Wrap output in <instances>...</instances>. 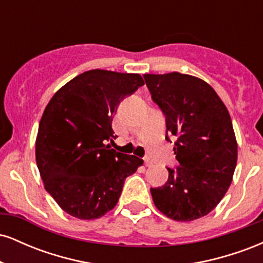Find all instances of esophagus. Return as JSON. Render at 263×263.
Returning a JSON list of instances; mask_svg holds the SVG:
<instances>
[{
	"instance_id": "34e87169",
	"label": "esophagus",
	"mask_w": 263,
	"mask_h": 263,
	"mask_svg": "<svg viewBox=\"0 0 263 263\" xmlns=\"http://www.w3.org/2000/svg\"><path fill=\"white\" fill-rule=\"evenodd\" d=\"M152 159L149 158V157H144V164L147 165V167H151L152 165Z\"/></svg>"
}]
</instances>
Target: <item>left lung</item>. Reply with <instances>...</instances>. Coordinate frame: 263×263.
<instances>
[{
  "mask_svg": "<svg viewBox=\"0 0 263 263\" xmlns=\"http://www.w3.org/2000/svg\"><path fill=\"white\" fill-rule=\"evenodd\" d=\"M151 98L165 117V140H176L179 165L151 188L157 209L177 221L208 215L228 192L237 161L230 115L209 84L192 75L144 74Z\"/></svg>",
  "mask_w": 263,
  "mask_h": 263,
  "instance_id": "obj_1",
  "label": "left lung"
}]
</instances>
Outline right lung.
Instances as JSON below:
<instances>
[{
	"instance_id": "obj_1",
	"label": "right lung",
	"mask_w": 263,
	"mask_h": 263,
	"mask_svg": "<svg viewBox=\"0 0 263 263\" xmlns=\"http://www.w3.org/2000/svg\"><path fill=\"white\" fill-rule=\"evenodd\" d=\"M144 85L140 74L85 71L54 93L39 122L35 159L44 188L65 213L92 220L114 209L143 159L110 148L112 119Z\"/></svg>"
}]
</instances>
